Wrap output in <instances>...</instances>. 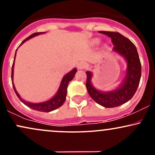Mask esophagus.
<instances>
[{
	"label": "esophagus",
	"instance_id": "34e87169",
	"mask_svg": "<svg viewBox=\"0 0 155 155\" xmlns=\"http://www.w3.org/2000/svg\"><path fill=\"white\" fill-rule=\"evenodd\" d=\"M87 66V63H85V62H80V63L77 65L78 69H79V70L86 68Z\"/></svg>",
	"mask_w": 155,
	"mask_h": 155
}]
</instances>
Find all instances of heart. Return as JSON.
<instances>
[{
  "mask_svg": "<svg viewBox=\"0 0 155 155\" xmlns=\"http://www.w3.org/2000/svg\"><path fill=\"white\" fill-rule=\"evenodd\" d=\"M100 42H101V39L98 38H94L93 40H92L91 44L92 45L96 46V45H98V44H100Z\"/></svg>",
  "mask_w": 155,
  "mask_h": 155,
  "instance_id": "obj_1",
  "label": "heart"
}]
</instances>
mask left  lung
Returning <instances> with one entry per match:
<instances>
[{"mask_svg": "<svg viewBox=\"0 0 155 155\" xmlns=\"http://www.w3.org/2000/svg\"><path fill=\"white\" fill-rule=\"evenodd\" d=\"M111 38L114 44L113 51L124 58L127 63L125 76L120 86L111 91H101L93 86L92 78L93 74L86 71V87L90 97L101 106L106 108H114L125 104L136 93L141 76V65L136 46L128 38L119 33L99 31Z\"/></svg>", "mask_w": 155, "mask_h": 155, "instance_id": "obj_1", "label": "left lung"}]
</instances>
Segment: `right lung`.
Returning a JSON list of instances; mask_svg holds the SVG:
<instances>
[{
	"instance_id": "obj_1",
	"label": "right lung",
	"mask_w": 155,
	"mask_h": 155,
	"mask_svg": "<svg viewBox=\"0 0 155 155\" xmlns=\"http://www.w3.org/2000/svg\"><path fill=\"white\" fill-rule=\"evenodd\" d=\"M43 33H45V32H40V33H33V34L30 35L28 38L25 39L24 41L21 43L19 47L23 43L26 41L29 40L30 38H33V37L36 36V35L43 34ZM19 48V47H18ZM17 49L16 50L15 52V60H14L13 65H12V85H13L14 90H15V92L17 95V97H19V99L25 105H26L27 106H28L29 108H32V109L35 110V111H42V112H50L51 111H54V110L57 109L60 106H62L65 102V98H66V95H67V87L68 85V83L70 82L71 80L74 79V76H75L76 71H77V69L74 68L72 71H71L70 72H68V74H65V76H63V79L61 80V82H60V87L58 88V90L57 91L56 94L51 97V99L48 100L47 101H44V102L41 103H31L28 102V101H26L21 97V96L19 95V94L17 92V90H16L15 84H14L13 82V76H14V66H15V57H16V53H17Z\"/></svg>"
}]
</instances>
